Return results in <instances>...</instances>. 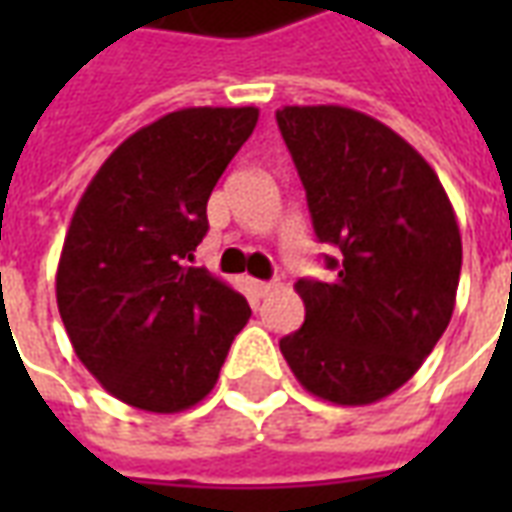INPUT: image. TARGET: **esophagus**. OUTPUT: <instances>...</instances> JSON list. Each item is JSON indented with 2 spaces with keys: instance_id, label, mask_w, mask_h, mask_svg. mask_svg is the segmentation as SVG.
<instances>
[{
  "instance_id": "34e87169",
  "label": "esophagus",
  "mask_w": 512,
  "mask_h": 512,
  "mask_svg": "<svg viewBox=\"0 0 512 512\" xmlns=\"http://www.w3.org/2000/svg\"><path fill=\"white\" fill-rule=\"evenodd\" d=\"M252 288H255V293L260 299H266V296H271V293L277 290V285H274V282H255Z\"/></svg>"
}]
</instances>
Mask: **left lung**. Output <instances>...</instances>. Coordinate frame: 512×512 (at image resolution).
<instances>
[{
	"mask_svg": "<svg viewBox=\"0 0 512 512\" xmlns=\"http://www.w3.org/2000/svg\"><path fill=\"white\" fill-rule=\"evenodd\" d=\"M279 131L307 191L329 282L299 279V332L279 340L299 384L367 406L414 376L455 310L461 230L425 158L348 106H282Z\"/></svg>",
	"mask_w": 512,
	"mask_h": 512,
	"instance_id": "obj_1",
	"label": "left lung"
}]
</instances>
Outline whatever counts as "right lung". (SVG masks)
Here are the masks:
<instances>
[{
    "instance_id": "add662e5",
    "label": "right lung",
    "mask_w": 512,
    "mask_h": 512,
    "mask_svg": "<svg viewBox=\"0 0 512 512\" xmlns=\"http://www.w3.org/2000/svg\"><path fill=\"white\" fill-rule=\"evenodd\" d=\"M255 106H191L139 128L73 211L57 307L82 365L128 406L175 414L208 395L249 304L189 266L208 197L257 126Z\"/></svg>"
}]
</instances>
